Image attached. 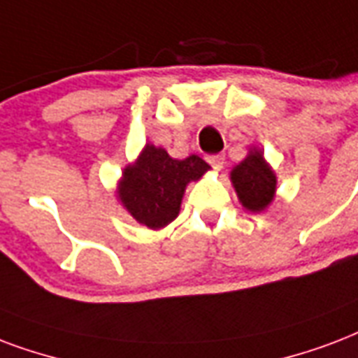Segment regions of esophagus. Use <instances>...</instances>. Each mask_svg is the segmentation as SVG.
<instances>
[{"instance_id":"1","label":"esophagus","mask_w":358,"mask_h":358,"mask_svg":"<svg viewBox=\"0 0 358 358\" xmlns=\"http://www.w3.org/2000/svg\"><path fill=\"white\" fill-rule=\"evenodd\" d=\"M208 163L212 165L214 171H222L223 165H225V157H223V155H210Z\"/></svg>"}]
</instances>
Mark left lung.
Returning <instances> with one entry per match:
<instances>
[{
    "label": "left lung",
    "instance_id": "1",
    "mask_svg": "<svg viewBox=\"0 0 358 358\" xmlns=\"http://www.w3.org/2000/svg\"><path fill=\"white\" fill-rule=\"evenodd\" d=\"M231 184L240 204L253 214H261L276 197L278 176L264 159L263 150L252 146L244 159L231 171Z\"/></svg>",
    "mask_w": 358,
    "mask_h": 358
}]
</instances>
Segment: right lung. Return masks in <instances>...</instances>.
<instances>
[{
    "label": "right lung",
    "mask_w": 358,
    "mask_h": 358,
    "mask_svg": "<svg viewBox=\"0 0 358 358\" xmlns=\"http://www.w3.org/2000/svg\"><path fill=\"white\" fill-rule=\"evenodd\" d=\"M208 171L210 165L199 155L174 159L165 148L146 143L138 157L125 165L116 197L136 223L159 231L178 217L187 184Z\"/></svg>",
    "instance_id": "right-lung-1"
}]
</instances>
